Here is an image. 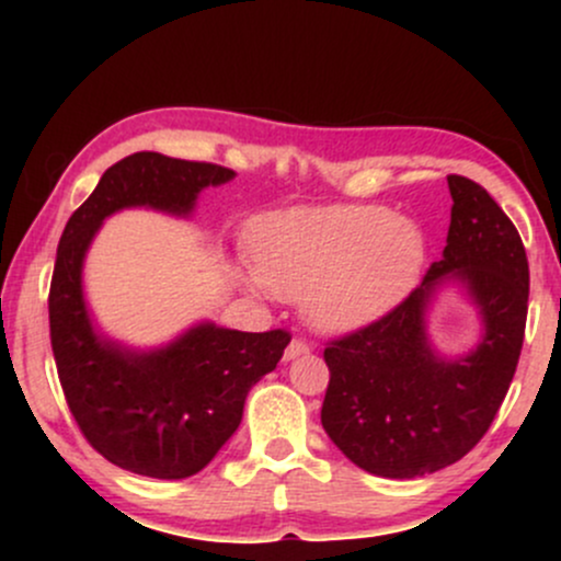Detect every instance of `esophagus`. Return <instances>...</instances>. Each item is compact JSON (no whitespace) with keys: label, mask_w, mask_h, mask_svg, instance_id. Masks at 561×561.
<instances>
[{"label":"esophagus","mask_w":561,"mask_h":561,"mask_svg":"<svg viewBox=\"0 0 561 561\" xmlns=\"http://www.w3.org/2000/svg\"><path fill=\"white\" fill-rule=\"evenodd\" d=\"M311 351V345L306 343V340H289V345L285 347V362H293V358H298V356H302V353H308Z\"/></svg>","instance_id":"34e87169"}]
</instances>
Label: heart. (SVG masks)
<instances>
[{
	"instance_id": "heart-1",
	"label": "heart",
	"mask_w": 561,
	"mask_h": 561,
	"mask_svg": "<svg viewBox=\"0 0 561 561\" xmlns=\"http://www.w3.org/2000/svg\"><path fill=\"white\" fill-rule=\"evenodd\" d=\"M253 285L279 298H302L321 332L371 324L420 279L427 240L411 216L377 203H337L276 210L250 229Z\"/></svg>"
}]
</instances>
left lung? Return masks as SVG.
Returning a JSON list of instances; mask_svg holds the SVG:
<instances>
[{"label":"left lung","instance_id":"left-lung-1","mask_svg":"<svg viewBox=\"0 0 561 561\" xmlns=\"http://www.w3.org/2000/svg\"><path fill=\"white\" fill-rule=\"evenodd\" d=\"M448 190L443 259L392 311L324 347L321 424L353 465L379 478H422L467 456L499 414L523 351L530 272L519 231L472 179L450 173ZM448 278L468 287L483 317L479 347L461 359L437 357L423 324Z\"/></svg>","mask_w":561,"mask_h":561}]
</instances>
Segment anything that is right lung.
<instances>
[{"label":"right lung","mask_w":561,"mask_h":561,"mask_svg":"<svg viewBox=\"0 0 561 561\" xmlns=\"http://www.w3.org/2000/svg\"><path fill=\"white\" fill-rule=\"evenodd\" d=\"M229 179L234 171L224 165L134 152L102 173L57 244L49 285L57 377L83 437L134 474L184 480L208 467L240 427L248 390L276 369L289 332H240L205 321L158 351H131L92 327L83 255L115 210L147 205L186 216L205 186Z\"/></svg>","instance_id":"obj_1"}]
</instances>
